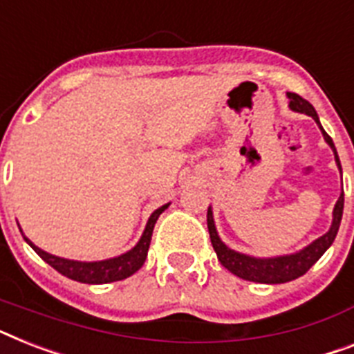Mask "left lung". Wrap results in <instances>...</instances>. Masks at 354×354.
Segmentation results:
<instances>
[{
	"instance_id": "1",
	"label": "left lung",
	"mask_w": 354,
	"mask_h": 354,
	"mask_svg": "<svg viewBox=\"0 0 354 354\" xmlns=\"http://www.w3.org/2000/svg\"><path fill=\"white\" fill-rule=\"evenodd\" d=\"M287 97H289V109L291 111L307 114V116H311L317 122L322 134H324V140H326L327 145L335 152V162L342 174V165L340 160H338V152H336L335 143H333L331 136L320 125V120H318V114L315 111V107L307 100H304V97L295 93H287ZM342 212H344V191L340 192V198L336 200L335 209H333V223L326 234H322L320 238H317L315 242H311L307 247L300 249V251L269 258L251 257V254H243V252H238L234 249H231V247H227L222 242V238L218 236L216 225H214V216H212V207L207 209V227H209V236H211V243L214 247V251H216L218 260H220V263L225 267L227 271H231L238 278L257 281V283H286V281L297 280L301 274H306L320 260L322 254L331 247V243L335 242L336 232L340 229Z\"/></svg>"
}]
</instances>
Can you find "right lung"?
<instances>
[{
  "instance_id": "obj_1",
  "label": "right lung",
  "mask_w": 354,
  "mask_h": 354,
  "mask_svg": "<svg viewBox=\"0 0 354 354\" xmlns=\"http://www.w3.org/2000/svg\"><path fill=\"white\" fill-rule=\"evenodd\" d=\"M169 207V203L162 205L160 209L152 212L151 218H149L147 225L143 229L142 238L138 240V243L132 247L131 251L123 252L120 257L107 258V260H97V261H80V260H68V258L54 257L50 252L43 251L37 245H34L27 236L25 242L32 247L34 251L47 261L48 266L54 267L57 272H62L63 277L71 278V280L82 281V283H111V281L125 280L131 274L140 269V267L145 263V258H147L149 245H151L152 231H154V225H156V220L160 218L165 209ZM21 231V229H19ZM23 234V231H21Z\"/></svg>"
}]
</instances>
